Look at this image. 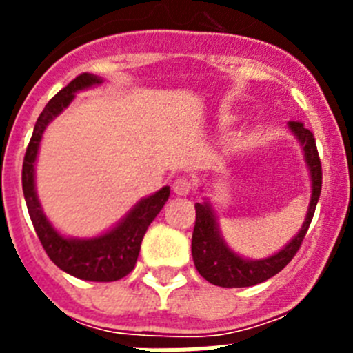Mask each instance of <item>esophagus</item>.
<instances>
[{
	"instance_id": "esophagus-1",
	"label": "esophagus",
	"mask_w": 353,
	"mask_h": 353,
	"mask_svg": "<svg viewBox=\"0 0 353 353\" xmlns=\"http://www.w3.org/2000/svg\"><path fill=\"white\" fill-rule=\"evenodd\" d=\"M191 189H192L191 180L185 179V176H179V179L173 182V191L176 192L179 196L189 194V192H191Z\"/></svg>"
}]
</instances>
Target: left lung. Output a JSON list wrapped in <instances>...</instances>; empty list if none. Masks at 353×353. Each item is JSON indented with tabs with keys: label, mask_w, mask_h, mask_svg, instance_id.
<instances>
[{
	"label": "left lung",
	"mask_w": 353,
	"mask_h": 353,
	"mask_svg": "<svg viewBox=\"0 0 353 353\" xmlns=\"http://www.w3.org/2000/svg\"><path fill=\"white\" fill-rule=\"evenodd\" d=\"M288 127L293 136L297 138L302 152H304L305 166L310 170L311 176V199L304 224H302L297 235L293 236L285 248L274 252L272 256L261 258V260H249V258L236 254L224 242L210 201L205 199L203 203H196L192 260H194L198 272L212 285L223 286V288H244V286H254L258 283L267 281L277 272H281L301 248L311 219H313L320 192H322V164H320V157H318L313 132L305 129L304 123H301V121H288Z\"/></svg>",
	"instance_id": "8db88e82"
}]
</instances>
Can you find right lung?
Masks as SVG:
<instances>
[{
  "mask_svg": "<svg viewBox=\"0 0 353 353\" xmlns=\"http://www.w3.org/2000/svg\"><path fill=\"white\" fill-rule=\"evenodd\" d=\"M99 84H102V77L81 74L56 93L43 108L24 155L23 192L31 223L52 263L77 279L109 283L118 281L132 272L138 261L143 236L170 198V187H162L155 194L139 199L129 214L111 230L92 239H72L61 235L43 214L35 189V162L46 127L70 105L77 92Z\"/></svg>",
  "mask_w": 353,
  "mask_h": 353,
  "instance_id": "1",
  "label": "right lung"
}]
</instances>
